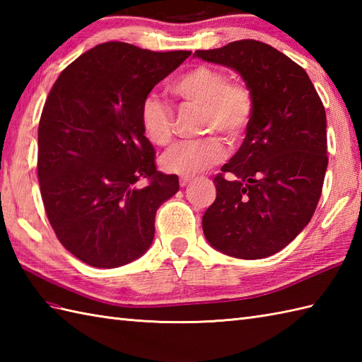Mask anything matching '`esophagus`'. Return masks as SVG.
Masks as SVG:
<instances>
[{"label":"esophagus","mask_w":362,"mask_h":362,"mask_svg":"<svg viewBox=\"0 0 362 362\" xmlns=\"http://www.w3.org/2000/svg\"><path fill=\"white\" fill-rule=\"evenodd\" d=\"M189 182H191V177H185V175H182V177H180V180H179V183H180V187H182V188H183V187H187Z\"/></svg>","instance_id":"obj_1"}]
</instances>
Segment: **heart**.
<instances>
[{
	"label": "heart",
	"mask_w": 362,
	"mask_h": 362,
	"mask_svg": "<svg viewBox=\"0 0 362 362\" xmlns=\"http://www.w3.org/2000/svg\"><path fill=\"white\" fill-rule=\"evenodd\" d=\"M173 93L189 105L204 107L202 130L219 132L236 141L247 129L253 101L243 83L228 82L227 74L214 66L199 65L183 73L171 83ZM140 121L146 138L157 146L171 143L174 135L173 109L156 95L143 99ZM227 151L218 136L177 143L161 157L165 171L191 177L205 171L226 158Z\"/></svg>",
	"instance_id": "1"
}]
</instances>
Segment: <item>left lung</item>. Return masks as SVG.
Returning a JSON list of instances; mask_svg holds the SVG:
<instances>
[{
  "instance_id": "left-lung-1",
  "label": "left lung",
  "mask_w": 362,
  "mask_h": 362,
  "mask_svg": "<svg viewBox=\"0 0 362 362\" xmlns=\"http://www.w3.org/2000/svg\"><path fill=\"white\" fill-rule=\"evenodd\" d=\"M194 57L232 68L253 101L241 148L213 180L204 235L230 257H271L316 211L328 165L324 104L303 68L263 42L238 40Z\"/></svg>"
}]
</instances>
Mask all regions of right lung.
<instances>
[{
    "label": "right lung",
    "instance_id": "add662e5",
    "mask_svg": "<svg viewBox=\"0 0 362 362\" xmlns=\"http://www.w3.org/2000/svg\"><path fill=\"white\" fill-rule=\"evenodd\" d=\"M189 56L107 42L54 82L38 124V182L59 241L83 263L119 267L151 247L156 213L179 177L157 171L140 107ZM140 178L150 183L138 187Z\"/></svg>",
    "mask_w": 362,
    "mask_h": 362
}]
</instances>
